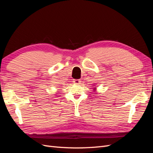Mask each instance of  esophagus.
I'll use <instances>...</instances> for the list:
<instances>
[{"instance_id":"obj_1","label":"esophagus","mask_w":153,"mask_h":153,"mask_svg":"<svg viewBox=\"0 0 153 153\" xmlns=\"http://www.w3.org/2000/svg\"><path fill=\"white\" fill-rule=\"evenodd\" d=\"M73 83L75 84H80V80L79 79H75L73 80Z\"/></svg>"}]
</instances>
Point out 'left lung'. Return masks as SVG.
<instances>
[{"label": "left lung", "instance_id": "left-lung-1", "mask_svg": "<svg viewBox=\"0 0 153 153\" xmlns=\"http://www.w3.org/2000/svg\"><path fill=\"white\" fill-rule=\"evenodd\" d=\"M95 86H96V85H94V86H93V89H94V91H96V87H95Z\"/></svg>", "mask_w": 153, "mask_h": 153}]
</instances>
